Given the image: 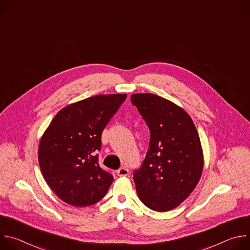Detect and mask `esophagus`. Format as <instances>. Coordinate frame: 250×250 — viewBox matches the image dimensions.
<instances>
[{
    "instance_id": "esophagus-1",
    "label": "esophagus",
    "mask_w": 250,
    "mask_h": 250,
    "mask_svg": "<svg viewBox=\"0 0 250 250\" xmlns=\"http://www.w3.org/2000/svg\"><path fill=\"white\" fill-rule=\"evenodd\" d=\"M117 173H118L119 176H127L128 173H129V171H128L127 168L122 167V168H120V169L117 171Z\"/></svg>"
}]
</instances>
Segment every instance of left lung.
Listing matches in <instances>:
<instances>
[{"mask_svg":"<svg viewBox=\"0 0 250 250\" xmlns=\"http://www.w3.org/2000/svg\"><path fill=\"white\" fill-rule=\"evenodd\" d=\"M150 130L149 149L133 181L140 201L167 211L194 191L204 167L200 137L191 117L176 104L154 94L130 97Z\"/></svg>","mask_w":250,"mask_h":250,"instance_id":"left-lung-1","label":"left lung"}]
</instances>
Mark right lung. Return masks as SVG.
<instances>
[{"instance_id": "add662e5", "label": "right lung", "mask_w": 250, "mask_h": 250, "mask_svg": "<svg viewBox=\"0 0 250 250\" xmlns=\"http://www.w3.org/2000/svg\"><path fill=\"white\" fill-rule=\"evenodd\" d=\"M126 98L98 95L59 111L41 138L39 162L44 180L65 203L86 207L98 203L114 181L98 163L101 135Z\"/></svg>"}]
</instances>
